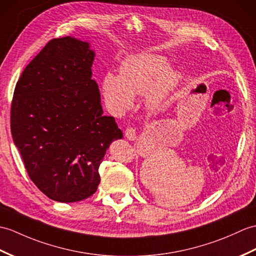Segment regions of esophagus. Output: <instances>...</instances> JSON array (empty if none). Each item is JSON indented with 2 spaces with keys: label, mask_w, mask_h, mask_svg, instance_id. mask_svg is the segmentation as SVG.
<instances>
[{
  "label": "esophagus",
  "mask_w": 256,
  "mask_h": 256,
  "mask_svg": "<svg viewBox=\"0 0 256 256\" xmlns=\"http://www.w3.org/2000/svg\"><path fill=\"white\" fill-rule=\"evenodd\" d=\"M126 138L128 140H136L138 136H136V130L134 128H128L126 130Z\"/></svg>",
  "instance_id": "34e87169"
}]
</instances>
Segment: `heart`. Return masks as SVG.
<instances>
[{
    "label": "heart",
    "mask_w": 256,
    "mask_h": 256,
    "mask_svg": "<svg viewBox=\"0 0 256 256\" xmlns=\"http://www.w3.org/2000/svg\"><path fill=\"white\" fill-rule=\"evenodd\" d=\"M184 80L182 70L171 68L167 58L155 53H138L124 58L120 76L106 74L102 80V96L106 106L121 114L133 104V96L145 94L150 110L162 109Z\"/></svg>",
    "instance_id": "1"
}]
</instances>
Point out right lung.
Wrapping results in <instances>:
<instances>
[{"instance_id":"obj_1","label":"right lung","mask_w":256,"mask_h":256,"mask_svg":"<svg viewBox=\"0 0 256 256\" xmlns=\"http://www.w3.org/2000/svg\"><path fill=\"white\" fill-rule=\"evenodd\" d=\"M94 51L74 37L53 39L24 70L10 109V130L28 176L48 198L74 203L97 191L99 166L123 138L104 116L92 80Z\"/></svg>"}]
</instances>
